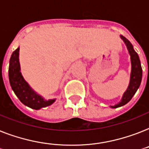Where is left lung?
<instances>
[{
	"mask_svg": "<svg viewBox=\"0 0 149 149\" xmlns=\"http://www.w3.org/2000/svg\"><path fill=\"white\" fill-rule=\"evenodd\" d=\"M120 37L126 44L128 52L130 54V62H131V71H130V82H129L127 89L126 90V91L123 93L122 98L118 104L113 105V106H110L112 109L121 107V106L126 105L127 103L130 102L133 96L135 95L136 91H138V89L140 87L141 79H142V69H141V65L140 58H139L138 54L134 51L131 43L126 37H124L122 35L120 36Z\"/></svg>",
	"mask_w": 149,
	"mask_h": 149,
	"instance_id": "1",
	"label": "left lung"
}]
</instances>
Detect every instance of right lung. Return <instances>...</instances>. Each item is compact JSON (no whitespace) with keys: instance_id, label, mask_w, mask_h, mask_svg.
Returning <instances> with one entry per match:
<instances>
[{"instance_id":"obj_1","label":"right lung","mask_w":149,"mask_h":149,"mask_svg":"<svg viewBox=\"0 0 149 149\" xmlns=\"http://www.w3.org/2000/svg\"><path fill=\"white\" fill-rule=\"evenodd\" d=\"M19 47H18L11 54L9 61L8 77L11 89L20 102L31 108L33 109H40L41 108L47 107L55 102L54 99L46 100L34 91L29 84L25 80L20 71L19 63Z\"/></svg>"}]
</instances>
